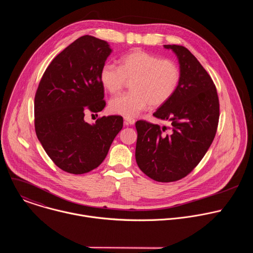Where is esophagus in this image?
Returning a JSON list of instances; mask_svg holds the SVG:
<instances>
[{"instance_id": "esophagus-1", "label": "esophagus", "mask_w": 253, "mask_h": 253, "mask_svg": "<svg viewBox=\"0 0 253 253\" xmlns=\"http://www.w3.org/2000/svg\"><path fill=\"white\" fill-rule=\"evenodd\" d=\"M124 123L125 125H133L135 123V119L130 117H124Z\"/></svg>"}]
</instances>
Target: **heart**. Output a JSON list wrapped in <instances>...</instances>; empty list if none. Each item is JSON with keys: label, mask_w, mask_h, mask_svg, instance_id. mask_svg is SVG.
<instances>
[{"label": "heart", "mask_w": 253, "mask_h": 253, "mask_svg": "<svg viewBox=\"0 0 253 253\" xmlns=\"http://www.w3.org/2000/svg\"><path fill=\"white\" fill-rule=\"evenodd\" d=\"M132 91L114 97L109 110L124 117H136L148 106L160 107L175 94L181 71L172 60L135 49L123 55L120 66L104 63L99 71L102 87L110 94L118 93L126 80H131Z\"/></svg>", "instance_id": "obj_1"}]
</instances>
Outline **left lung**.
<instances>
[{
    "instance_id": "obj_1",
    "label": "left lung",
    "mask_w": 253,
    "mask_h": 253,
    "mask_svg": "<svg viewBox=\"0 0 253 253\" xmlns=\"http://www.w3.org/2000/svg\"><path fill=\"white\" fill-rule=\"evenodd\" d=\"M177 56L181 81L169 101L153 114L170 124L169 133L144 120L136 122L135 158L143 173L158 182H173L201 161L217 130L219 101L206 70L183 46L164 45Z\"/></svg>"
}]
</instances>
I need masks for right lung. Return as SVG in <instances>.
Masks as SVG:
<instances>
[{"label": "right lung", "mask_w": 253, "mask_h": 253, "mask_svg": "<svg viewBox=\"0 0 253 253\" xmlns=\"http://www.w3.org/2000/svg\"><path fill=\"white\" fill-rule=\"evenodd\" d=\"M111 52L104 40L80 37L54 58L36 92V134L52 161L68 173L97 168L123 127L116 115L94 124L84 120L87 110L100 112L106 105L99 71Z\"/></svg>", "instance_id": "obj_1"}]
</instances>
